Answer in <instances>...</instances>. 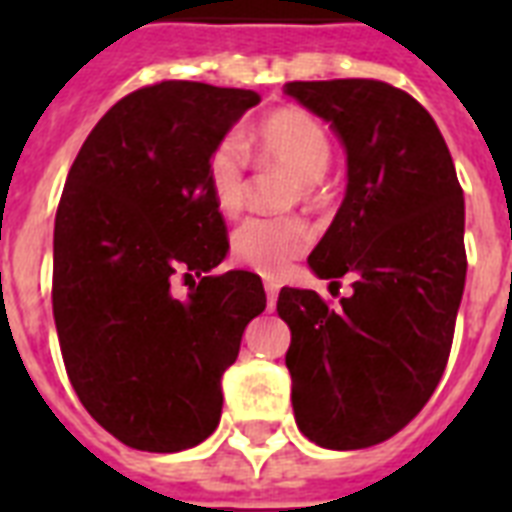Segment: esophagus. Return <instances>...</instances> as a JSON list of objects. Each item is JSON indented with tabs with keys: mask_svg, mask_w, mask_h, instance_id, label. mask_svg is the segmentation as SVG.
Wrapping results in <instances>:
<instances>
[{
	"mask_svg": "<svg viewBox=\"0 0 512 512\" xmlns=\"http://www.w3.org/2000/svg\"><path fill=\"white\" fill-rule=\"evenodd\" d=\"M265 295H268V305L276 303V297H279V281L265 279Z\"/></svg>",
	"mask_w": 512,
	"mask_h": 512,
	"instance_id": "esophagus-1",
	"label": "esophagus"
}]
</instances>
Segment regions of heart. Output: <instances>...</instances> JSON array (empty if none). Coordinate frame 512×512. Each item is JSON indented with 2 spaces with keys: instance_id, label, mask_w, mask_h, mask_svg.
<instances>
[{
  "instance_id": "b5f03b06",
  "label": "heart",
  "mask_w": 512,
  "mask_h": 512,
  "mask_svg": "<svg viewBox=\"0 0 512 512\" xmlns=\"http://www.w3.org/2000/svg\"><path fill=\"white\" fill-rule=\"evenodd\" d=\"M249 146L265 162L295 172L303 199H313L316 180L332 164V140L324 124L303 108L287 106L265 114L249 135ZM207 183L220 212H239L247 191V162L233 138L220 140L207 156ZM311 239L313 233L303 217H247L233 231L231 255L252 271L281 276L295 257L311 247Z\"/></svg>"
}]
</instances>
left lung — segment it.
I'll return each mask as SVG.
<instances>
[{
	"mask_svg": "<svg viewBox=\"0 0 512 512\" xmlns=\"http://www.w3.org/2000/svg\"><path fill=\"white\" fill-rule=\"evenodd\" d=\"M348 151V188L308 263L353 295L279 292L292 329L297 428L327 449L382 444L420 414L449 361L460 311L465 199L433 116L380 79L287 82Z\"/></svg>",
	"mask_w": 512,
	"mask_h": 512,
	"instance_id": "left-lung-1",
	"label": "left lung"
}]
</instances>
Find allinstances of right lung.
Listing matches in <instances>:
<instances>
[{
  "label": "right lung",
  "mask_w": 512,
  "mask_h": 512,
  "mask_svg": "<svg viewBox=\"0 0 512 512\" xmlns=\"http://www.w3.org/2000/svg\"><path fill=\"white\" fill-rule=\"evenodd\" d=\"M260 95L204 82L146 84L87 135L55 215L52 313L68 380L92 420L140 452L201 444L220 380L265 311L260 276H204L228 228L207 156ZM200 276L185 298L171 279Z\"/></svg>",
  "instance_id": "add662e5"
}]
</instances>
